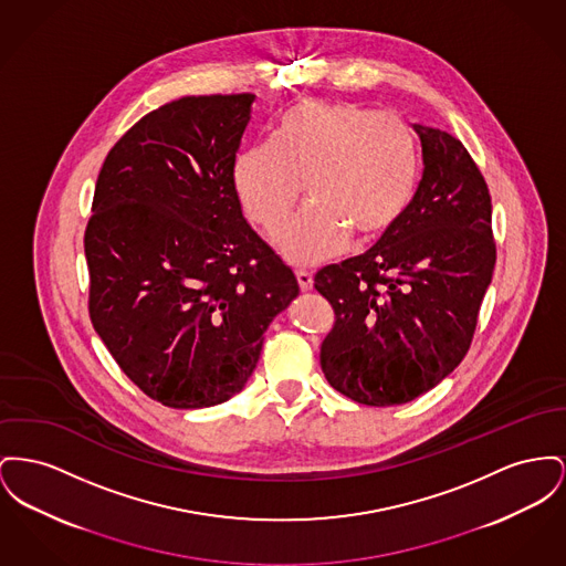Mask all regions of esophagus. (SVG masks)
<instances>
[{
	"label": "esophagus",
	"mask_w": 566,
	"mask_h": 566,
	"mask_svg": "<svg viewBox=\"0 0 566 566\" xmlns=\"http://www.w3.org/2000/svg\"><path fill=\"white\" fill-rule=\"evenodd\" d=\"M297 282H300L301 293H307V291H312V284H314V280H312V273L310 271H297Z\"/></svg>",
	"instance_id": "34e87169"
}]
</instances>
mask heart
I'll return each instance as SVG.
<instances>
[{"instance_id":"obj_1","label":"heart","mask_w":566,"mask_h":566,"mask_svg":"<svg viewBox=\"0 0 566 566\" xmlns=\"http://www.w3.org/2000/svg\"><path fill=\"white\" fill-rule=\"evenodd\" d=\"M419 177V138L403 119L314 98L284 108L275 145L245 149L233 168L237 199L265 233L289 218L305 181L312 205L275 233L295 265L332 256L348 234L369 243L391 233L417 197Z\"/></svg>"}]
</instances>
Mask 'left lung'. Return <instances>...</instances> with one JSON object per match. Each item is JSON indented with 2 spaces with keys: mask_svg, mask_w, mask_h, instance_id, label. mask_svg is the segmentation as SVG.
Here are the masks:
<instances>
[{
  "mask_svg": "<svg viewBox=\"0 0 566 566\" xmlns=\"http://www.w3.org/2000/svg\"><path fill=\"white\" fill-rule=\"evenodd\" d=\"M415 133L426 168L408 213L366 254L314 277L335 312L325 378L366 406L419 398L462 364L496 265L481 170L455 136Z\"/></svg>",
  "mask_w": 566,
  "mask_h": 566,
  "instance_id": "obj_1",
  "label": "left lung"
}]
</instances>
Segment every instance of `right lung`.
I'll use <instances>...</instances> for the list:
<instances>
[{
	"mask_svg": "<svg viewBox=\"0 0 566 566\" xmlns=\"http://www.w3.org/2000/svg\"><path fill=\"white\" fill-rule=\"evenodd\" d=\"M254 98L168 102L115 143L98 175L85 229L90 318L124 374L168 408L239 394L269 323L300 295L234 192Z\"/></svg>",
	"mask_w": 566,
	"mask_h": 566,
	"instance_id": "obj_1",
	"label": "right lung"
}]
</instances>
